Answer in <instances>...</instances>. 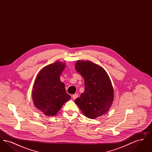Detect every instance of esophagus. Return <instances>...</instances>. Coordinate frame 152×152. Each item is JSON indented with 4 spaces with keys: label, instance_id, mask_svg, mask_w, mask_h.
I'll list each match as a JSON object with an SVG mask.
<instances>
[{
    "label": "esophagus",
    "instance_id": "esophagus-1",
    "mask_svg": "<svg viewBox=\"0 0 152 152\" xmlns=\"http://www.w3.org/2000/svg\"><path fill=\"white\" fill-rule=\"evenodd\" d=\"M78 97V95L77 94H73L72 95V99L73 100H75L76 98Z\"/></svg>",
    "mask_w": 152,
    "mask_h": 152
}]
</instances>
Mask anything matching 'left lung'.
I'll return each mask as SVG.
<instances>
[{"instance_id": "1", "label": "left lung", "mask_w": 152, "mask_h": 152, "mask_svg": "<svg viewBox=\"0 0 152 152\" xmlns=\"http://www.w3.org/2000/svg\"><path fill=\"white\" fill-rule=\"evenodd\" d=\"M75 69L85 83L84 92L75 100V103L89 118L105 114L114 97L113 88L107 73L100 65L88 60H77Z\"/></svg>"}]
</instances>
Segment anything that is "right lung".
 <instances>
[{
  "label": "right lung",
  "mask_w": 152,
  "mask_h": 152,
  "mask_svg": "<svg viewBox=\"0 0 152 152\" xmlns=\"http://www.w3.org/2000/svg\"><path fill=\"white\" fill-rule=\"evenodd\" d=\"M65 64L56 61L44 67L37 74L32 91L36 108L45 116H55L71 96L65 91L60 76Z\"/></svg>",
  "instance_id": "1"
}]
</instances>
